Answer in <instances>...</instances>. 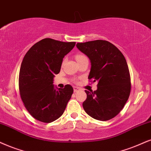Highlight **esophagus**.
I'll use <instances>...</instances> for the list:
<instances>
[{"label": "esophagus", "instance_id": "1", "mask_svg": "<svg viewBox=\"0 0 151 151\" xmlns=\"http://www.w3.org/2000/svg\"><path fill=\"white\" fill-rule=\"evenodd\" d=\"M73 88H74V92H77V91H79L80 90L79 88L77 87V86H74Z\"/></svg>", "mask_w": 151, "mask_h": 151}]
</instances>
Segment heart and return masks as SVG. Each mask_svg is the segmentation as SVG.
Instances as JSON below:
<instances>
[{"mask_svg": "<svg viewBox=\"0 0 151 151\" xmlns=\"http://www.w3.org/2000/svg\"><path fill=\"white\" fill-rule=\"evenodd\" d=\"M84 57H86L85 56H83V55H81V54H79V55H77V56H76V60H81V59H82V58H84Z\"/></svg>", "mask_w": 151, "mask_h": 151, "instance_id": "heart-1", "label": "heart"}]
</instances>
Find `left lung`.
<instances>
[{
	"label": "left lung",
	"instance_id": "obj_1",
	"mask_svg": "<svg viewBox=\"0 0 151 151\" xmlns=\"http://www.w3.org/2000/svg\"><path fill=\"white\" fill-rule=\"evenodd\" d=\"M77 49L88 57V79L98 81L96 91H85L83 109L90 116L105 121L119 114L128 100L130 76L125 57L113 44L106 40L77 43Z\"/></svg>",
	"mask_w": 151,
	"mask_h": 151
}]
</instances>
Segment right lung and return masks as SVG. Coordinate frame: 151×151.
I'll list each match as a JSON object with an SVG mask.
<instances>
[{"mask_svg": "<svg viewBox=\"0 0 151 151\" xmlns=\"http://www.w3.org/2000/svg\"><path fill=\"white\" fill-rule=\"evenodd\" d=\"M75 44L45 38L35 43L23 59L19 79L20 95L25 107L37 121H56L71 98L74 91L71 86L58 88L53 83L65 56Z\"/></svg>", "mask_w": 151, "mask_h": 151, "instance_id": "add662e5", "label": "right lung"}]
</instances>
